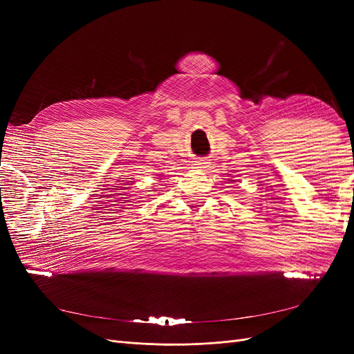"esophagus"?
<instances>
[{
  "mask_svg": "<svg viewBox=\"0 0 354 354\" xmlns=\"http://www.w3.org/2000/svg\"><path fill=\"white\" fill-rule=\"evenodd\" d=\"M207 164H208V162H207L205 158H198V159L195 160V162H194L195 168H205Z\"/></svg>",
  "mask_w": 354,
  "mask_h": 354,
  "instance_id": "34e87169",
  "label": "esophagus"
}]
</instances>
